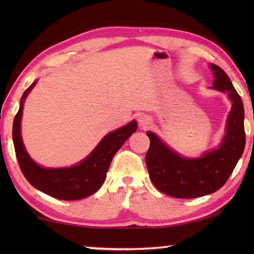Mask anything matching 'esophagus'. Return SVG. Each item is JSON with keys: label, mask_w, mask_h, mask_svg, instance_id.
<instances>
[{"label": "esophagus", "mask_w": 254, "mask_h": 254, "mask_svg": "<svg viewBox=\"0 0 254 254\" xmlns=\"http://www.w3.org/2000/svg\"><path fill=\"white\" fill-rule=\"evenodd\" d=\"M137 121H139V124H140V126L142 127L143 128H147V127H149L152 124L151 118L148 117V115H145V114L140 115L139 119H137Z\"/></svg>", "instance_id": "34e87169"}]
</instances>
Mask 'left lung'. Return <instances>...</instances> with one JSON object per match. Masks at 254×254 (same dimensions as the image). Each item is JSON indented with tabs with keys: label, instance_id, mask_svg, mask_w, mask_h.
<instances>
[{
	"label": "left lung",
	"instance_id": "8db88e82",
	"mask_svg": "<svg viewBox=\"0 0 254 254\" xmlns=\"http://www.w3.org/2000/svg\"><path fill=\"white\" fill-rule=\"evenodd\" d=\"M214 72V89L229 95L232 109L227 118L226 132L217 149L199 158H185L147 132L150 147L145 154L149 176L157 189L176 198H196L220 189L233 173L246 147L243 102L226 72L210 64Z\"/></svg>",
	"mask_w": 254,
	"mask_h": 254
}]
</instances>
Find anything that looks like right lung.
<instances>
[{
	"mask_svg": "<svg viewBox=\"0 0 254 254\" xmlns=\"http://www.w3.org/2000/svg\"><path fill=\"white\" fill-rule=\"evenodd\" d=\"M30 85L20 101V109L13 121V143L20 169L34 188L57 199L77 200L96 192L102 187L111 161L123 143L137 128L135 121L106 134L83 161L68 168H44L34 162L25 150L21 137L23 103L36 86Z\"/></svg>",
	"mask_w": 254,
	"mask_h": 254,
	"instance_id": "right-lung-1",
	"label": "right lung"
}]
</instances>
